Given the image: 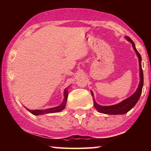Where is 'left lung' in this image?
Instances as JSON below:
<instances>
[{"mask_svg":"<svg viewBox=\"0 0 151 151\" xmlns=\"http://www.w3.org/2000/svg\"><path fill=\"white\" fill-rule=\"evenodd\" d=\"M125 39L129 40V41L131 43L133 47L134 50L137 53V55L139 58V66H140V83L139 85V86L137 89V91H135V93L131 95L129 98H127L125 100L122 101L121 103H119L114 105L111 106H101L99 105V104L96 103L95 100H94V96H93V93L91 91V94L93 98L94 101V106L97 111L101 113L106 114H124L127 112H129L130 110H131L134 106L135 104L139 101V99L140 96V94L142 93V89L143 86V73L142 69V66H141V56H140V53L138 52L136 47H135L134 43L131 40V39L129 37L126 36Z\"/></svg>","mask_w":151,"mask_h":151,"instance_id":"left-lung-1","label":"left lung"}]
</instances>
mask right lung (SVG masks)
<instances>
[{"label": "right lung", "instance_id": "right-lung-1", "mask_svg": "<svg viewBox=\"0 0 151 151\" xmlns=\"http://www.w3.org/2000/svg\"><path fill=\"white\" fill-rule=\"evenodd\" d=\"M64 100L62 104H60L59 106L53 107V108L50 109H47L45 110H30L29 109L26 108L28 111H29L30 113H32L34 115H40V114H48V113H54V112H58L65 108L66 103V100H67L68 98V90L67 88H65V91H64Z\"/></svg>", "mask_w": 151, "mask_h": 151}]
</instances>
